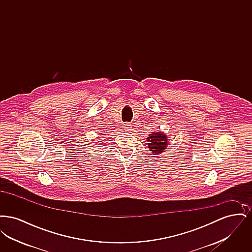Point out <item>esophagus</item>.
Masks as SVG:
<instances>
[{
	"label": "esophagus",
	"instance_id": "obj_1",
	"mask_svg": "<svg viewBox=\"0 0 252 252\" xmlns=\"http://www.w3.org/2000/svg\"><path fill=\"white\" fill-rule=\"evenodd\" d=\"M124 128L126 129V131H131L132 126L130 124L126 123V124H125V125H124Z\"/></svg>",
	"mask_w": 252,
	"mask_h": 252
}]
</instances>
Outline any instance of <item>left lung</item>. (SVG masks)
I'll list each match as a JSON object with an SVG mask.
<instances>
[{"label":"left lung","mask_w":252,"mask_h":252,"mask_svg":"<svg viewBox=\"0 0 252 252\" xmlns=\"http://www.w3.org/2000/svg\"><path fill=\"white\" fill-rule=\"evenodd\" d=\"M149 151L153 155H158L164 152L168 145V137L165 133L161 131L152 132L146 138Z\"/></svg>","instance_id":"1"}]
</instances>
